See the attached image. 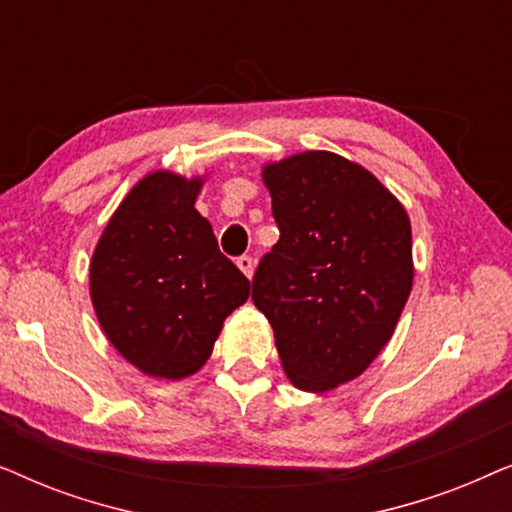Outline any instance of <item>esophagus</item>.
<instances>
[{"mask_svg":"<svg viewBox=\"0 0 512 512\" xmlns=\"http://www.w3.org/2000/svg\"><path fill=\"white\" fill-rule=\"evenodd\" d=\"M237 268H240L244 275L251 279V275H254V268H256V261L251 256H240L237 258Z\"/></svg>","mask_w":512,"mask_h":512,"instance_id":"34e87169","label":"esophagus"}]
</instances>
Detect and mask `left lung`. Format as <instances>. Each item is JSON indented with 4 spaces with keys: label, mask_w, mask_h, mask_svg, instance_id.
I'll return each instance as SVG.
<instances>
[{
    "label": "left lung",
    "mask_w": 512,
    "mask_h": 512,
    "mask_svg": "<svg viewBox=\"0 0 512 512\" xmlns=\"http://www.w3.org/2000/svg\"><path fill=\"white\" fill-rule=\"evenodd\" d=\"M279 242L251 300L268 317L293 387L324 394L359 377L387 345L412 289V230L366 167L303 151L263 167Z\"/></svg>",
    "instance_id": "left-lung-1"
}]
</instances>
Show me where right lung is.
Here are the masks:
<instances>
[{
	"instance_id": "add662e5",
	"label": "right lung",
	"mask_w": 512,
	"mask_h": 512,
	"mask_svg": "<svg viewBox=\"0 0 512 512\" xmlns=\"http://www.w3.org/2000/svg\"><path fill=\"white\" fill-rule=\"evenodd\" d=\"M202 177L158 170L137 181L90 261V298L107 340L144 375L181 380L205 366L249 279L195 209Z\"/></svg>"
}]
</instances>
